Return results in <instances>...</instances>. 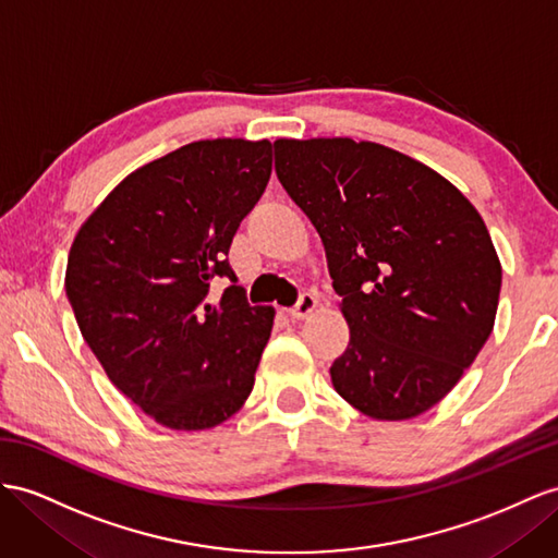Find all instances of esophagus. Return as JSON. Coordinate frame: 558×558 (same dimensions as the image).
Segmentation results:
<instances>
[{
    "instance_id": "34e87169",
    "label": "esophagus",
    "mask_w": 558,
    "mask_h": 558,
    "mask_svg": "<svg viewBox=\"0 0 558 558\" xmlns=\"http://www.w3.org/2000/svg\"><path fill=\"white\" fill-rule=\"evenodd\" d=\"M316 306H318V296H316V294H311V292H304L302 296H299V302L290 308V316H292V318H296V320L308 318L311 313L316 311Z\"/></svg>"
}]
</instances>
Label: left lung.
I'll use <instances>...</instances> for the list:
<instances>
[{
  "label": "left lung",
  "instance_id": "8db88e82",
  "mask_svg": "<svg viewBox=\"0 0 558 558\" xmlns=\"http://www.w3.org/2000/svg\"><path fill=\"white\" fill-rule=\"evenodd\" d=\"M276 174L316 226L349 323L337 393L373 420L446 398L488 341L502 266L469 199L432 167L353 138H278Z\"/></svg>",
  "mask_w": 558,
  "mask_h": 558
}]
</instances>
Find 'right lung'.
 Returning <instances> with one entry per match:
<instances>
[{
  "instance_id": "obj_1",
  "label": "right lung",
  "mask_w": 558,
  "mask_h": 558,
  "mask_svg": "<svg viewBox=\"0 0 558 558\" xmlns=\"http://www.w3.org/2000/svg\"><path fill=\"white\" fill-rule=\"evenodd\" d=\"M270 143L195 141L132 171L82 223L65 294L108 379L157 424L199 432L247 401L274 306L228 264L270 179ZM214 277L232 284L208 296Z\"/></svg>"
}]
</instances>
